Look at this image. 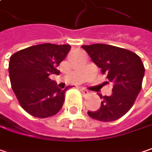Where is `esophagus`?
Segmentation results:
<instances>
[{"label":"esophagus","mask_w":152,"mask_h":152,"mask_svg":"<svg viewBox=\"0 0 152 152\" xmlns=\"http://www.w3.org/2000/svg\"><path fill=\"white\" fill-rule=\"evenodd\" d=\"M80 91L83 94V96H87L89 94V91H88L86 89H85V88H81L80 89Z\"/></svg>","instance_id":"obj_1"}]
</instances>
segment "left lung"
Here are the masks:
<instances>
[{
  "mask_svg": "<svg viewBox=\"0 0 152 152\" xmlns=\"http://www.w3.org/2000/svg\"><path fill=\"white\" fill-rule=\"evenodd\" d=\"M92 61L113 83L112 95H100V109L88 111V115L103 122L116 121L133 107L142 88L145 66L140 57L132 51L112 45L96 43L83 45Z\"/></svg>",
  "mask_w": 152,
  "mask_h": 152,
  "instance_id": "8db88e82",
  "label": "left lung"
}]
</instances>
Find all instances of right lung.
Here are the masks:
<instances>
[{"label": "right lung", "mask_w": 152, "mask_h": 152, "mask_svg": "<svg viewBox=\"0 0 152 152\" xmlns=\"http://www.w3.org/2000/svg\"><path fill=\"white\" fill-rule=\"evenodd\" d=\"M70 49L68 44L42 43L19 50L10 57L12 89L20 106L31 115L50 117L62 108L65 93L70 86L59 89L50 75L60 73L56 67Z\"/></svg>", "instance_id": "add662e5"}]
</instances>
